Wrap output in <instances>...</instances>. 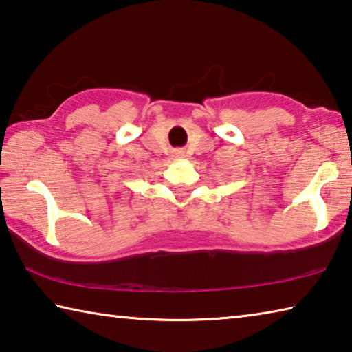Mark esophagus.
Listing matches in <instances>:
<instances>
[{
	"mask_svg": "<svg viewBox=\"0 0 352 352\" xmlns=\"http://www.w3.org/2000/svg\"><path fill=\"white\" fill-rule=\"evenodd\" d=\"M183 151H175L174 152V158H183Z\"/></svg>",
	"mask_w": 352,
	"mask_h": 352,
	"instance_id": "34e87169",
	"label": "esophagus"
}]
</instances>
